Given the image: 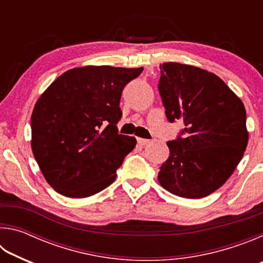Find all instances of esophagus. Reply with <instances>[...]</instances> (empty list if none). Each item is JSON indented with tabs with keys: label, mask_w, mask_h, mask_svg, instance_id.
Returning <instances> with one entry per match:
<instances>
[{
	"label": "esophagus",
	"mask_w": 263,
	"mask_h": 263,
	"mask_svg": "<svg viewBox=\"0 0 263 263\" xmlns=\"http://www.w3.org/2000/svg\"><path fill=\"white\" fill-rule=\"evenodd\" d=\"M149 142V140L148 139H144V138H138V144H140V145H147Z\"/></svg>",
	"instance_id": "obj_1"
}]
</instances>
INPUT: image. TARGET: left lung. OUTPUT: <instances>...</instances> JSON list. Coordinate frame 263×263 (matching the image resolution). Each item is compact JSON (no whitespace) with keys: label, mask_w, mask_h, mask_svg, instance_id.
I'll list each match as a JSON object with an SVG mask.
<instances>
[{"label":"left lung","mask_w":263,"mask_h":263,"mask_svg":"<svg viewBox=\"0 0 263 263\" xmlns=\"http://www.w3.org/2000/svg\"><path fill=\"white\" fill-rule=\"evenodd\" d=\"M158 89L168 122H183L158 180L169 193L202 198L225 183L248 142L246 110L220 78L177 62L160 65Z\"/></svg>","instance_id":"obj_1"}]
</instances>
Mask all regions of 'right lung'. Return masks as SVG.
I'll list each match as a JSON object with an SVG mask.
<instances>
[{
  "instance_id": "right-lung-1",
  "label": "right lung",
  "mask_w": 263,
  "mask_h": 263,
  "mask_svg": "<svg viewBox=\"0 0 263 263\" xmlns=\"http://www.w3.org/2000/svg\"><path fill=\"white\" fill-rule=\"evenodd\" d=\"M140 68L86 66L60 75L39 97L31 116V147L53 189L72 198L100 193L136 147L119 135L124 87Z\"/></svg>"
}]
</instances>
